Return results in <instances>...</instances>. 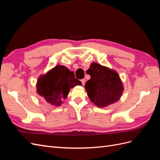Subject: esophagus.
Masks as SVG:
<instances>
[{
    "label": "esophagus",
    "instance_id": "esophagus-1",
    "mask_svg": "<svg viewBox=\"0 0 160 160\" xmlns=\"http://www.w3.org/2000/svg\"><path fill=\"white\" fill-rule=\"evenodd\" d=\"M81 83H82V85H84L85 83V79H81Z\"/></svg>",
    "mask_w": 160,
    "mask_h": 160
}]
</instances>
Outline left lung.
Wrapping results in <instances>:
<instances>
[{
  "label": "left lung",
  "instance_id": "left-lung-1",
  "mask_svg": "<svg viewBox=\"0 0 160 160\" xmlns=\"http://www.w3.org/2000/svg\"><path fill=\"white\" fill-rule=\"evenodd\" d=\"M87 73L91 79L85 83V89L91 101L98 108L107 107L121 98L123 86L115 71L92 62Z\"/></svg>",
  "mask_w": 160,
  "mask_h": 160
}]
</instances>
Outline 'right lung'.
I'll return each instance as SVG.
<instances>
[{"label":"right lung","mask_w":160,"mask_h":160,"mask_svg":"<svg viewBox=\"0 0 160 160\" xmlns=\"http://www.w3.org/2000/svg\"><path fill=\"white\" fill-rule=\"evenodd\" d=\"M81 85L74 72L63 65H57L38 77L37 92L42 99L54 106H60L68 95L70 89Z\"/></svg>","instance_id":"obj_1"}]
</instances>
